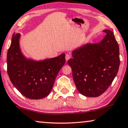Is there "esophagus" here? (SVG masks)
I'll use <instances>...</instances> for the list:
<instances>
[{
    "instance_id": "esophagus-1",
    "label": "esophagus",
    "mask_w": 128,
    "mask_h": 128,
    "mask_svg": "<svg viewBox=\"0 0 128 128\" xmlns=\"http://www.w3.org/2000/svg\"><path fill=\"white\" fill-rule=\"evenodd\" d=\"M71 58V55L70 54H67L66 55V61H68L70 58Z\"/></svg>"
}]
</instances>
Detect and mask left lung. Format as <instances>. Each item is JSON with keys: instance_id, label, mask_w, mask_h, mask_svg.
Here are the masks:
<instances>
[{"instance_id": "obj_1", "label": "left lung", "mask_w": 128, "mask_h": 128, "mask_svg": "<svg viewBox=\"0 0 128 128\" xmlns=\"http://www.w3.org/2000/svg\"><path fill=\"white\" fill-rule=\"evenodd\" d=\"M104 32L106 36L101 42L74 50L72 58L67 61L78 91L86 96L96 97L106 91L120 67V50L114 33Z\"/></svg>"}]
</instances>
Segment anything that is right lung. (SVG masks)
Segmentation results:
<instances>
[{"label":"right lung","mask_w":128,"mask_h":128,"mask_svg":"<svg viewBox=\"0 0 128 128\" xmlns=\"http://www.w3.org/2000/svg\"><path fill=\"white\" fill-rule=\"evenodd\" d=\"M20 34L13 33L8 52V76L13 86L26 98H43L52 91L56 76L65 64V54L40 61L28 60L20 51Z\"/></svg>","instance_id":"add662e5"}]
</instances>
